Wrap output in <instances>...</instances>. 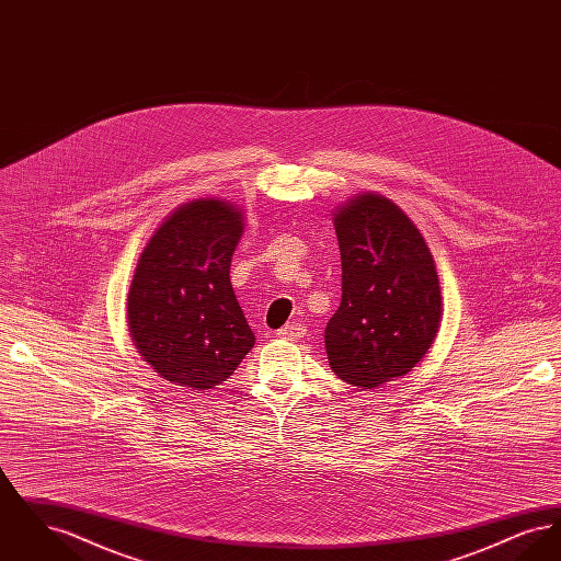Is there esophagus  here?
<instances>
[{
	"instance_id": "esophagus-1",
	"label": "esophagus",
	"mask_w": 561,
	"mask_h": 561,
	"mask_svg": "<svg viewBox=\"0 0 561 561\" xmlns=\"http://www.w3.org/2000/svg\"><path fill=\"white\" fill-rule=\"evenodd\" d=\"M305 334H307V325H305V323H298V321H290L288 325H284L282 330H277V336H279V339H288V341L302 339Z\"/></svg>"
}]
</instances>
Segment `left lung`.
<instances>
[{"label": "left lung", "mask_w": 561, "mask_h": 561, "mask_svg": "<svg viewBox=\"0 0 561 561\" xmlns=\"http://www.w3.org/2000/svg\"><path fill=\"white\" fill-rule=\"evenodd\" d=\"M343 300L325 325L330 368L353 387L376 389L410 373L442 318V293L421 231L400 208L366 193L334 214Z\"/></svg>", "instance_id": "left-lung-1"}]
</instances>
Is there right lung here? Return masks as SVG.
Segmentation results:
<instances>
[{
  "label": "right lung",
  "mask_w": 561,
  "mask_h": 561,
  "mask_svg": "<svg viewBox=\"0 0 561 561\" xmlns=\"http://www.w3.org/2000/svg\"><path fill=\"white\" fill-rule=\"evenodd\" d=\"M241 233L233 206L197 199L168 216L138 259L130 334L145 362L174 385L213 389L254 347L229 279Z\"/></svg>",
  "instance_id": "1"
}]
</instances>
